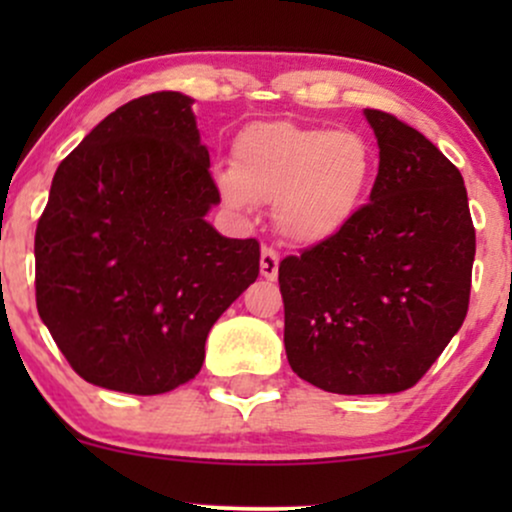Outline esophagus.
<instances>
[{"label": "esophagus", "instance_id": "esophagus-1", "mask_svg": "<svg viewBox=\"0 0 512 512\" xmlns=\"http://www.w3.org/2000/svg\"><path fill=\"white\" fill-rule=\"evenodd\" d=\"M260 272L267 281H274L276 276H279V255H276L272 248H262Z\"/></svg>", "mask_w": 512, "mask_h": 512}]
</instances>
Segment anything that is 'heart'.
Instances as JSON below:
<instances>
[{"label": "heart", "mask_w": 512, "mask_h": 512, "mask_svg": "<svg viewBox=\"0 0 512 512\" xmlns=\"http://www.w3.org/2000/svg\"><path fill=\"white\" fill-rule=\"evenodd\" d=\"M375 180V151L361 132L252 122L233 139L231 166L216 170L221 202L255 214L274 202L276 231L296 245L332 240L356 219Z\"/></svg>", "instance_id": "1"}]
</instances>
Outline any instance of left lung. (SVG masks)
<instances>
[{
  "instance_id": "1",
  "label": "left lung",
  "mask_w": 512,
  "mask_h": 512,
  "mask_svg": "<svg viewBox=\"0 0 512 512\" xmlns=\"http://www.w3.org/2000/svg\"><path fill=\"white\" fill-rule=\"evenodd\" d=\"M363 115L380 149L370 204L339 236L281 260L284 346L320 390L392 395L462 327L477 238L460 170L395 115Z\"/></svg>"
}]
</instances>
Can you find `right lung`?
<instances>
[{
  "instance_id": "add662e5",
  "label": "right lung",
  "mask_w": 512,
  "mask_h": 512,
  "mask_svg": "<svg viewBox=\"0 0 512 512\" xmlns=\"http://www.w3.org/2000/svg\"><path fill=\"white\" fill-rule=\"evenodd\" d=\"M192 98H134L52 178L35 231V303L86 383L163 395L204 363L214 322L260 274V243L207 221L221 202Z\"/></svg>"
}]
</instances>
